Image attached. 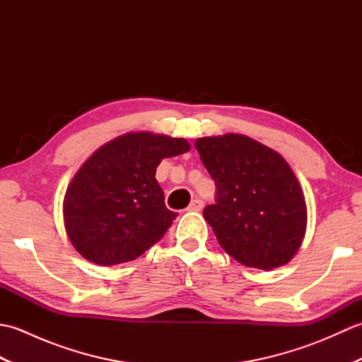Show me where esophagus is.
Masks as SVG:
<instances>
[{
  "mask_svg": "<svg viewBox=\"0 0 362 362\" xmlns=\"http://www.w3.org/2000/svg\"><path fill=\"white\" fill-rule=\"evenodd\" d=\"M202 206H204L202 199H197L196 197V199H193V201H191V204L188 206V211H201Z\"/></svg>",
  "mask_w": 362,
  "mask_h": 362,
  "instance_id": "esophagus-1",
  "label": "esophagus"
}]
</instances>
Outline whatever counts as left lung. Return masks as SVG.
I'll use <instances>...</instances> for the list:
<instances>
[{
    "mask_svg": "<svg viewBox=\"0 0 362 362\" xmlns=\"http://www.w3.org/2000/svg\"><path fill=\"white\" fill-rule=\"evenodd\" d=\"M196 149L216 185L204 218L221 247L249 267L286 264L303 241L306 205L284 158L235 134L199 138Z\"/></svg>",
    "mask_w": 362,
    "mask_h": 362,
    "instance_id": "obj_1",
    "label": "left lung"
}]
</instances>
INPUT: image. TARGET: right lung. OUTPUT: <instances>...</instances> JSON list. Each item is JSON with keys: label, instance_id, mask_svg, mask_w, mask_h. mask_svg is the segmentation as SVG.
Listing matches in <instances>:
<instances>
[{"label": "right lung", "instance_id": "right-lung-1", "mask_svg": "<svg viewBox=\"0 0 362 362\" xmlns=\"http://www.w3.org/2000/svg\"><path fill=\"white\" fill-rule=\"evenodd\" d=\"M183 138L127 134L99 148L66 189L64 219L83 258L101 266L135 259L158 243L177 213L156 179L160 161L187 152Z\"/></svg>", "mask_w": 362, "mask_h": 362}]
</instances>
